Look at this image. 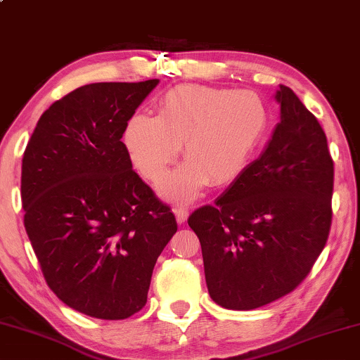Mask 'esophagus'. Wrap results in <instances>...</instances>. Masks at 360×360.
<instances>
[{"mask_svg":"<svg viewBox=\"0 0 360 360\" xmlns=\"http://www.w3.org/2000/svg\"><path fill=\"white\" fill-rule=\"evenodd\" d=\"M174 214H175V217H176V221L180 223H185L186 221V219H188V215H190V212H188V209L186 207H175L174 209Z\"/></svg>","mask_w":360,"mask_h":360,"instance_id":"34e87169","label":"esophagus"}]
</instances>
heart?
<instances>
[{
  "label": "heart",
  "instance_id": "heart-1",
  "mask_svg": "<svg viewBox=\"0 0 360 360\" xmlns=\"http://www.w3.org/2000/svg\"><path fill=\"white\" fill-rule=\"evenodd\" d=\"M269 115L260 96L186 84L159 100L158 116L135 113L124 129V145L137 172L159 184L175 161L186 159L161 190L190 201L209 184L234 181L249 166L268 131Z\"/></svg>",
  "mask_w": 360,
  "mask_h": 360
}]
</instances>
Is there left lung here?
<instances>
[{
	"mask_svg": "<svg viewBox=\"0 0 360 360\" xmlns=\"http://www.w3.org/2000/svg\"><path fill=\"white\" fill-rule=\"evenodd\" d=\"M281 122L214 205L193 212L212 300L255 309L295 290L327 244L333 159L317 117L279 84Z\"/></svg>",
	"mask_w": 360,
	"mask_h": 360,
	"instance_id": "1",
	"label": "left lung"
}]
</instances>
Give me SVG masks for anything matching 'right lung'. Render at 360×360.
Instances as JSON below:
<instances>
[{
    "instance_id": "obj_1",
    "label": "right lung",
    "mask_w": 360,
    "mask_h": 360,
    "mask_svg": "<svg viewBox=\"0 0 360 360\" xmlns=\"http://www.w3.org/2000/svg\"><path fill=\"white\" fill-rule=\"evenodd\" d=\"M158 79L94 82L39 117L22 159L23 225L47 285L105 321L146 304L175 215L132 169L122 134Z\"/></svg>"
}]
</instances>
